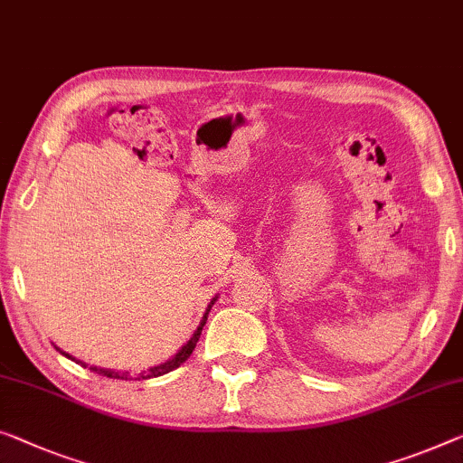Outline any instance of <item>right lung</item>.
Returning <instances> with one entry per match:
<instances>
[{"mask_svg":"<svg viewBox=\"0 0 463 463\" xmlns=\"http://www.w3.org/2000/svg\"><path fill=\"white\" fill-rule=\"evenodd\" d=\"M216 301V299H213ZM213 301L210 303L208 306V312H210V307L213 306ZM208 312H205V316H203V320H202V324H199V328L195 330V335L191 336V341L184 345V347L178 351V354L172 357V360H168L165 364H160V365H156V368H151L149 372H141L139 376H135V381H147V378H156V376H162V374H168V372H172L175 368H178V365H181L183 362H187L189 360V355L193 354V349H195V345H197V341H199V336H202V330H203V326H205V320H208ZM61 355H66V357H71L68 354H64V351H60ZM89 370H93L95 374H101V376H108V378H120V381H133V376L128 374V372H112V370H101V368H89Z\"/></svg>","mask_w":463,"mask_h":463,"instance_id":"add662e5","label":"right lung"}]
</instances>
